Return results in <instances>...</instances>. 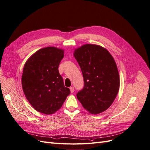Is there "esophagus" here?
Listing matches in <instances>:
<instances>
[{"instance_id":"34e87169","label":"esophagus","mask_w":150,"mask_h":150,"mask_svg":"<svg viewBox=\"0 0 150 150\" xmlns=\"http://www.w3.org/2000/svg\"><path fill=\"white\" fill-rule=\"evenodd\" d=\"M69 90H70V91H71V93H73V92H74V87H69Z\"/></svg>"}]
</instances>
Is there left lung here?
Wrapping results in <instances>:
<instances>
[{"label":"left lung","mask_w":150,"mask_h":150,"mask_svg":"<svg viewBox=\"0 0 150 150\" xmlns=\"http://www.w3.org/2000/svg\"><path fill=\"white\" fill-rule=\"evenodd\" d=\"M74 57L79 63L84 81L77 98L91 114L101 113L110 108L120 88L116 62L108 49L94 44L76 48Z\"/></svg>","instance_id":"1"}]
</instances>
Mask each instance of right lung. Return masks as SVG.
<instances>
[{"label": "right lung", "mask_w": 150, "mask_h": 150, "mask_svg": "<svg viewBox=\"0 0 150 150\" xmlns=\"http://www.w3.org/2000/svg\"><path fill=\"white\" fill-rule=\"evenodd\" d=\"M64 49L41 48L27 59L21 82L25 98L37 111L51 115L59 110L70 94L59 72Z\"/></svg>", "instance_id": "1"}]
</instances>
